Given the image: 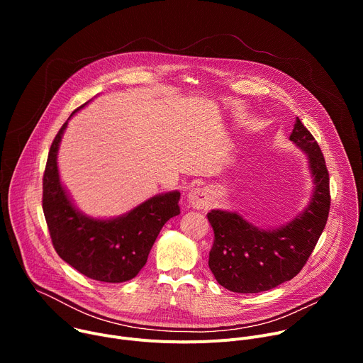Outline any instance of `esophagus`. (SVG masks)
<instances>
[{
  "mask_svg": "<svg viewBox=\"0 0 363 363\" xmlns=\"http://www.w3.org/2000/svg\"><path fill=\"white\" fill-rule=\"evenodd\" d=\"M210 199H211V195H210V191L206 188H194L188 194L189 205H192L196 210L206 208V206L210 205Z\"/></svg>",
  "mask_w": 363,
  "mask_h": 363,
  "instance_id": "34e87169",
  "label": "esophagus"
}]
</instances>
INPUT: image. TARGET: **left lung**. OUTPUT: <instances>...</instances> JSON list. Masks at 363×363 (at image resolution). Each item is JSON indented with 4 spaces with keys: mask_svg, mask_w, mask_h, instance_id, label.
I'll return each instance as SVG.
<instances>
[{
    "mask_svg": "<svg viewBox=\"0 0 363 363\" xmlns=\"http://www.w3.org/2000/svg\"><path fill=\"white\" fill-rule=\"evenodd\" d=\"M290 140L306 153L313 178L312 196L300 214L276 228L257 227L235 211L213 210L206 216L214 230L208 266L217 281L230 291L260 293L291 280L325 230L330 192L323 153L298 118Z\"/></svg>",
    "mask_w": 363,
    "mask_h": 363,
    "instance_id": "obj_1",
    "label": "left lung"
}]
</instances>
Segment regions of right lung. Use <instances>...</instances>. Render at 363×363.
I'll return each mask as SVG.
<instances>
[{"mask_svg": "<svg viewBox=\"0 0 363 363\" xmlns=\"http://www.w3.org/2000/svg\"><path fill=\"white\" fill-rule=\"evenodd\" d=\"M87 103L70 115L51 143L43 177V211L51 241L67 264L97 281L123 283L136 277L165 223L181 213V194H158L115 218L79 211L60 181L57 153L69 121Z\"/></svg>", "mask_w": 363, "mask_h": 363, "instance_id": "right-lung-1", "label": "right lung"}]
</instances>
